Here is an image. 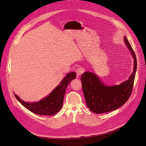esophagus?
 <instances>
[{"label": "esophagus", "instance_id": "34e87169", "mask_svg": "<svg viewBox=\"0 0 146 146\" xmlns=\"http://www.w3.org/2000/svg\"><path fill=\"white\" fill-rule=\"evenodd\" d=\"M76 71L77 75V76H80V75H81L84 72V69H83L82 67H79V68H77Z\"/></svg>", "mask_w": 146, "mask_h": 146}]
</instances>
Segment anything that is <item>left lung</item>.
<instances>
[{
  "mask_svg": "<svg viewBox=\"0 0 146 146\" xmlns=\"http://www.w3.org/2000/svg\"><path fill=\"white\" fill-rule=\"evenodd\" d=\"M124 42L134 59L133 71L127 80L119 85L108 86L91 72H85L81 75L82 89L87 106L94 113L100 114L116 110L127 102L131 95L137 70V60L125 36Z\"/></svg>",
  "mask_w": 146,
  "mask_h": 146,
  "instance_id": "8db88e82",
  "label": "left lung"
}]
</instances>
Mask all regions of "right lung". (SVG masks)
I'll use <instances>...</instances> for the list:
<instances>
[{
  "label": "right lung",
  "instance_id": "1",
  "mask_svg": "<svg viewBox=\"0 0 146 146\" xmlns=\"http://www.w3.org/2000/svg\"><path fill=\"white\" fill-rule=\"evenodd\" d=\"M76 76L75 72L69 73L48 96L36 102H26L15 93L14 94L21 104L32 113L38 115H54L61 109L67 87L73 79L76 78Z\"/></svg>",
  "mask_w": 146,
  "mask_h": 146
}]
</instances>
